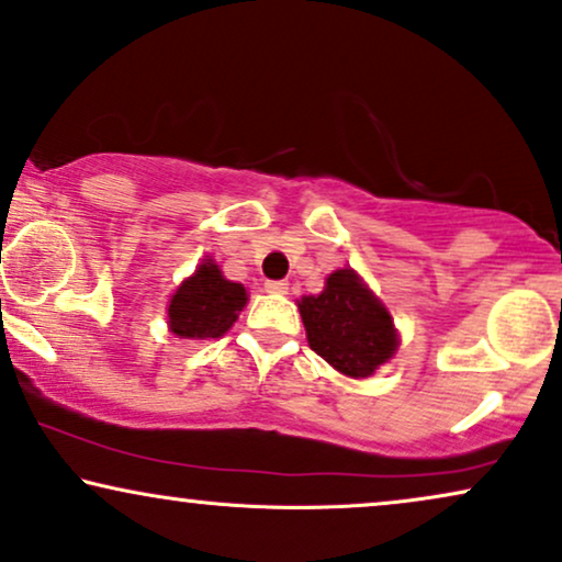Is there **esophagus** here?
I'll return each instance as SVG.
<instances>
[{
  "mask_svg": "<svg viewBox=\"0 0 562 562\" xmlns=\"http://www.w3.org/2000/svg\"><path fill=\"white\" fill-rule=\"evenodd\" d=\"M265 290H267V293H272V295H288L290 282H285V280H269V282H265Z\"/></svg>",
  "mask_w": 562,
  "mask_h": 562,
  "instance_id": "esophagus-1",
  "label": "esophagus"
}]
</instances>
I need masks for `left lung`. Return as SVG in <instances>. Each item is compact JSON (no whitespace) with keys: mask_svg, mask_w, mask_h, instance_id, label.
Masks as SVG:
<instances>
[{"mask_svg":"<svg viewBox=\"0 0 562 562\" xmlns=\"http://www.w3.org/2000/svg\"><path fill=\"white\" fill-rule=\"evenodd\" d=\"M301 318L311 350L350 379H368L400 347L392 314L352 269L326 277L318 295H303Z\"/></svg>","mask_w":562,"mask_h":562,"instance_id":"left-lung-1","label":"left lung"}]
</instances>
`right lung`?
<instances>
[{
    "instance_id": "obj_1",
    "label": "right lung",
    "mask_w": 562,
    "mask_h": 562,
    "mask_svg": "<svg viewBox=\"0 0 562 562\" xmlns=\"http://www.w3.org/2000/svg\"><path fill=\"white\" fill-rule=\"evenodd\" d=\"M246 301V288L225 280L215 261L204 259L170 295L168 329L181 339H217L236 324Z\"/></svg>"
}]
</instances>
